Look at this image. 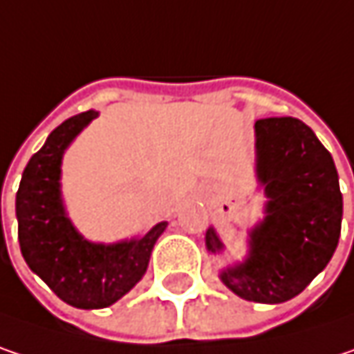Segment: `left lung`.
<instances>
[{
	"label": "left lung",
	"instance_id": "1",
	"mask_svg": "<svg viewBox=\"0 0 354 354\" xmlns=\"http://www.w3.org/2000/svg\"><path fill=\"white\" fill-rule=\"evenodd\" d=\"M254 129L266 217L250 232L248 258L219 278L243 300L280 304L330 262L341 238L342 195L335 161L310 127L292 116H272L256 120ZM205 245L212 254L223 250L214 227Z\"/></svg>",
	"mask_w": 354,
	"mask_h": 354
}]
</instances>
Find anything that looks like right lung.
Returning <instances> with one entry per match:
<instances>
[{"label": "right lung", "instance_id": "right-lung-1", "mask_svg": "<svg viewBox=\"0 0 354 354\" xmlns=\"http://www.w3.org/2000/svg\"><path fill=\"white\" fill-rule=\"evenodd\" d=\"M96 111L70 116L26 165L15 195L21 256L54 294L74 308H106L131 290L147 272L155 241L167 221L142 238L92 243L68 219L60 193L64 151L96 118Z\"/></svg>", "mask_w": 354, "mask_h": 354}]
</instances>
